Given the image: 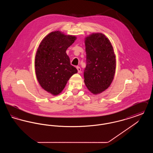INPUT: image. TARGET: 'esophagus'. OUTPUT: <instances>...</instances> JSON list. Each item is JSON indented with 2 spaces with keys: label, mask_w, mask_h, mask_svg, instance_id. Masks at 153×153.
Wrapping results in <instances>:
<instances>
[{
  "label": "esophagus",
  "mask_w": 153,
  "mask_h": 153,
  "mask_svg": "<svg viewBox=\"0 0 153 153\" xmlns=\"http://www.w3.org/2000/svg\"><path fill=\"white\" fill-rule=\"evenodd\" d=\"M76 68H77V71H78V73H80L81 72V68H80V66H77L76 67Z\"/></svg>",
  "instance_id": "1"
}]
</instances>
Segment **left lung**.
Masks as SVG:
<instances>
[{
  "mask_svg": "<svg viewBox=\"0 0 153 153\" xmlns=\"http://www.w3.org/2000/svg\"><path fill=\"white\" fill-rule=\"evenodd\" d=\"M86 67L84 82L90 92L99 94L109 87L114 79L116 58L109 39L102 33H93L85 40Z\"/></svg>",
  "mask_w": 153,
  "mask_h": 153,
  "instance_id": "8db88e82",
  "label": "left lung"
}]
</instances>
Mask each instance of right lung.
I'll use <instances>...</instances> for the list:
<instances>
[{"instance_id": "1", "label": "right lung", "mask_w": 153, "mask_h": 153, "mask_svg": "<svg viewBox=\"0 0 153 153\" xmlns=\"http://www.w3.org/2000/svg\"><path fill=\"white\" fill-rule=\"evenodd\" d=\"M76 37L55 31L45 36L35 59L36 78L41 87L53 95L60 94L77 69L71 64L67 49Z\"/></svg>"}]
</instances>
